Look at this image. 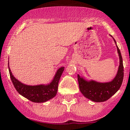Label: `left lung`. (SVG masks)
Masks as SVG:
<instances>
[{
	"label": "left lung",
	"mask_w": 130,
	"mask_h": 130,
	"mask_svg": "<svg viewBox=\"0 0 130 130\" xmlns=\"http://www.w3.org/2000/svg\"><path fill=\"white\" fill-rule=\"evenodd\" d=\"M113 38L117 48L120 59V65L118 71L114 78L108 82H98L93 80H88L83 76L78 75L79 88L85 98L95 102H103L108 100L120 89L123 80V65L121 52L117 45V42Z\"/></svg>",
	"instance_id": "obj_1"
}]
</instances>
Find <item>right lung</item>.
<instances>
[{"mask_svg":"<svg viewBox=\"0 0 130 130\" xmlns=\"http://www.w3.org/2000/svg\"><path fill=\"white\" fill-rule=\"evenodd\" d=\"M8 65L11 80L16 90L22 96L35 103H44L56 96L58 82L65 69L64 67H61L57 70L54 78L49 83L28 85L20 82L13 75L9 67V63Z\"/></svg>","mask_w":130,"mask_h":130,"instance_id":"obj_1","label":"right lung"}]
</instances>
